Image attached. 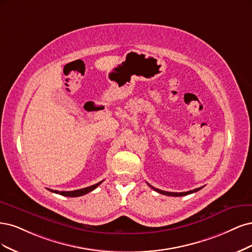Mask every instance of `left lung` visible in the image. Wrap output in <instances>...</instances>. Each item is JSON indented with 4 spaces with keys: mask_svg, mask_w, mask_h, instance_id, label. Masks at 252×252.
<instances>
[{
    "mask_svg": "<svg viewBox=\"0 0 252 252\" xmlns=\"http://www.w3.org/2000/svg\"><path fill=\"white\" fill-rule=\"evenodd\" d=\"M148 184H149V183H148ZM149 186H150L151 189H153L154 190L157 191V192H159V193H161V194H165V196H172V197H182V196H188V194H189V193L196 192V191L200 190L201 189H203V186H202V188H199V189H192V190H189V191H185V192H170V191H165V190H161V189H155V188H154V186H152V185H150V184H149Z\"/></svg>",
    "mask_w": 252,
    "mask_h": 252,
    "instance_id": "1",
    "label": "left lung"
}]
</instances>
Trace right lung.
Masks as SVG:
<instances>
[{"label": "right lung", "instance_id": "add662e5", "mask_svg": "<svg viewBox=\"0 0 252 252\" xmlns=\"http://www.w3.org/2000/svg\"><path fill=\"white\" fill-rule=\"evenodd\" d=\"M101 183H102V181L96 183L94 185L88 186V188H85V189H76V190H71V191H59V190H53V189H49V190L54 192V193L62 194V196H64V197H80V196H84V194H86L88 192L94 190L96 188H98L99 184H101Z\"/></svg>", "mask_w": 252, "mask_h": 252}]
</instances>
